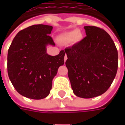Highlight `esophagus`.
<instances>
[{
  "instance_id": "1",
  "label": "esophagus",
  "mask_w": 125,
  "mask_h": 125,
  "mask_svg": "<svg viewBox=\"0 0 125 125\" xmlns=\"http://www.w3.org/2000/svg\"><path fill=\"white\" fill-rule=\"evenodd\" d=\"M67 55H65V57H64V62H65L66 61V60H67Z\"/></svg>"
}]
</instances>
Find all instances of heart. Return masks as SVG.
<instances>
[{"label": "heart", "mask_w": 125, "mask_h": 125, "mask_svg": "<svg viewBox=\"0 0 125 125\" xmlns=\"http://www.w3.org/2000/svg\"><path fill=\"white\" fill-rule=\"evenodd\" d=\"M81 38V33H79V31L78 29H75V30H73V31L63 34L61 36L60 39L63 42L68 43V42H71V41H73L74 39L79 40Z\"/></svg>", "instance_id": "heart-1"}]
</instances>
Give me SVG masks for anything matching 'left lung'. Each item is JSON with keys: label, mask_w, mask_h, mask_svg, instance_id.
I'll return each mask as SVG.
<instances>
[{"label": "left lung", "mask_w": 125, "mask_h": 125, "mask_svg": "<svg viewBox=\"0 0 125 125\" xmlns=\"http://www.w3.org/2000/svg\"><path fill=\"white\" fill-rule=\"evenodd\" d=\"M86 36L65 48V65L74 94L91 98L104 94L118 69V52L108 33L97 27L85 26Z\"/></svg>", "instance_id": "1"}]
</instances>
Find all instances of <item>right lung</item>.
<instances>
[{
	"label": "right lung",
	"mask_w": 125,
	"mask_h": 125,
	"mask_svg": "<svg viewBox=\"0 0 125 125\" xmlns=\"http://www.w3.org/2000/svg\"><path fill=\"white\" fill-rule=\"evenodd\" d=\"M52 29L46 25L30 26L17 34L9 49L8 75L23 96L35 100L47 96L58 68L64 64L63 50L55 56L47 53V45H55L49 36Z\"/></svg>",
	"instance_id": "right-lung-1"
}]
</instances>
